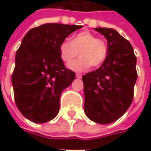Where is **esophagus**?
Here are the masks:
<instances>
[{
    "label": "esophagus",
    "instance_id": "34e87169",
    "mask_svg": "<svg viewBox=\"0 0 151 151\" xmlns=\"http://www.w3.org/2000/svg\"><path fill=\"white\" fill-rule=\"evenodd\" d=\"M76 78L81 79V77H82V75H81V74H80V73H76Z\"/></svg>",
    "mask_w": 151,
    "mask_h": 151
}]
</instances>
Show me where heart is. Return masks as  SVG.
<instances>
[{
    "label": "heart",
    "mask_w": 151,
    "mask_h": 151,
    "mask_svg": "<svg viewBox=\"0 0 151 151\" xmlns=\"http://www.w3.org/2000/svg\"><path fill=\"white\" fill-rule=\"evenodd\" d=\"M78 53L81 57L68 65L69 69L75 71H84L92 65L98 67L105 61L107 46L101 38H96L89 31H82L75 35L72 41L64 40L60 45V55L62 60L69 63Z\"/></svg>",
    "instance_id": "b5f03b06"
}]
</instances>
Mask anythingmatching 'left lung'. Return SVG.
<instances>
[{
  "label": "left lung",
  "mask_w": 151,
  "mask_h": 151,
  "mask_svg": "<svg viewBox=\"0 0 151 151\" xmlns=\"http://www.w3.org/2000/svg\"><path fill=\"white\" fill-rule=\"evenodd\" d=\"M95 30L107 40V55L97 70L82 76L84 111L91 121L107 124L122 117L132 103L137 59L130 43L116 30Z\"/></svg>",
  "instance_id": "1"
}]
</instances>
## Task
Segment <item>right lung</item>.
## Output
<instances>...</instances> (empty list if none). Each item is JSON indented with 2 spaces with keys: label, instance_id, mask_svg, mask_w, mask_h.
<instances>
[{
  "label": "right lung",
  "instance_id": "1",
  "mask_svg": "<svg viewBox=\"0 0 151 151\" xmlns=\"http://www.w3.org/2000/svg\"><path fill=\"white\" fill-rule=\"evenodd\" d=\"M77 25L45 23L27 32L16 53L12 76L15 102L21 113L33 123H46L60 111L61 92L75 80L65 66L60 45Z\"/></svg>",
  "mask_w": 151,
  "mask_h": 151
}]
</instances>
